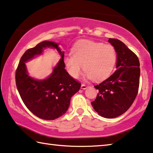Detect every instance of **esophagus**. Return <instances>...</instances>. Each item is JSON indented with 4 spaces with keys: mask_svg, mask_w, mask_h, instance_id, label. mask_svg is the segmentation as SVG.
<instances>
[{
    "mask_svg": "<svg viewBox=\"0 0 153 153\" xmlns=\"http://www.w3.org/2000/svg\"><path fill=\"white\" fill-rule=\"evenodd\" d=\"M87 87H88V86H86V84H82V85H81V88H82V89H83V90L86 89V88H87Z\"/></svg>",
    "mask_w": 153,
    "mask_h": 153,
    "instance_id": "esophagus-1",
    "label": "esophagus"
}]
</instances>
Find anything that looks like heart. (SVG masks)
Wrapping results in <instances>:
<instances>
[{"instance_id": "1", "label": "heart", "mask_w": 153, "mask_h": 153, "mask_svg": "<svg viewBox=\"0 0 153 153\" xmlns=\"http://www.w3.org/2000/svg\"><path fill=\"white\" fill-rule=\"evenodd\" d=\"M72 56L64 58L65 67L73 78L77 79L82 69L84 77L101 80L108 77L117 62V52L113 45L91 40L77 42L71 51Z\"/></svg>"}]
</instances>
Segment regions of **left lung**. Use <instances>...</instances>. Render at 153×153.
I'll use <instances>...</instances> for the list:
<instances>
[{
	"mask_svg": "<svg viewBox=\"0 0 153 153\" xmlns=\"http://www.w3.org/2000/svg\"><path fill=\"white\" fill-rule=\"evenodd\" d=\"M108 42L117 52V70L95 85L98 93L91 105L102 117L115 118L128 109L137 95L140 69L137 56L122 41L109 38Z\"/></svg>",
	"mask_w": 153,
	"mask_h": 153,
	"instance_id": "obj_1",
	"label": "left lung"
}]
</instances>
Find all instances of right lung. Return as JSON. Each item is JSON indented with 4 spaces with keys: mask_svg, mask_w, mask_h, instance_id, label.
Listing matches in <instances>:
<instances>
[{
    "mask_svg": "<svg viewBox=\"0 0 153 153\" xmlns=\"http://www.w3.org/2000/svg\"><path fill=\"white\" fill-rule=\"evenodd\" d=\"M47 48L56 49L61 59L46 79L38 80L29 76L25 63L42 54ZM65 51L59 43L43 41L25 52L16 72V83L19 94L27 108L39 118L53 120L61 117L70 105L71 97L79 90L81 84L70 76L64 62Z\"/></svg>",
    "mask_w": 153,
    "mask_h": 153,
    "instance_id": "1",
    "label": "right lung"
}]
</instances>
